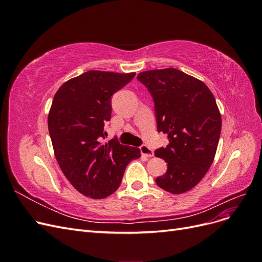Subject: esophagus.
Masks as SVG:
<instances>
[{"instance_id":"34e87169","label":"esophagus","mask_w":262,"mask_h":262,"mask_svg":"<svg viewBox=\"0 0 262 262\" xmlns=\"http://www.w3.org/2000/svg\"><path fill=\"white\" fill-rule=\"evenodd\" d=\"M140 149H141V153L143 156H146V157L154 156V152L147 145H141Z\"/></svg>"}]
</instances>
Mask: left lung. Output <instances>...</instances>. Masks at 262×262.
Masks as SVG:
<instances>
[{
    "label": "left lung",
    "mask_w": 262,
    "mask_h": 262,
    "mask_svg": "<svg viewBox=\"0 0 262 262\" xmlns=\"http://www.w3.org/2000/svg\"><path fill=\"white\" fill-rule=\"evenodd\" d=\"M138 80L154 99L157 131L169 140L167 146L155 150L167 163V171L156 184L173 194L187 192L199 184L215 157L222 128L215 98L202 81L173 68L141 72Z\"/></svg>",
    "instance_id": "8db88e82"
}]
</instances>
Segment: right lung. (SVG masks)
I'll list each match as a JSON object with an SVG mask.
<instances>
[{
  "label": "right lung",
  "instance_id": "add662e5",
  "mask_svg": "<svg viewBox=\"0 0 262 262\" xmlns=\"http://www.w3.org/2000/svg\"><path fill=\"white\" fill-rule=\"evenodd\" d=\"M136 73L87 71L71 78L55 93L48 129L62 172L78 192L104 199L121 184L124 169L141 156L138 147L117 140L102 142L112 117V96Z\"/></svg>",
  "mask_w": 262,
  "mask_h": 262
}]
</instances>
